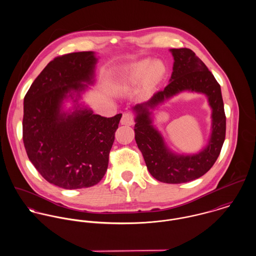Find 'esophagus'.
I'll return each instance as SVG.
<instances>
[{"mask_svg": "<svg viewBox=\"0 0 256 256\" xmlns=\"http://www.w3.org/2000/svg\"><path fill=\"white\" fill-rule=\"evenodd\" d=\"M120 122H121L122 125H128V126L133 125L134 124V116H133V114L130 113V112H124Z\"/></svg>", "mask_w": 256, "mask_h": 256, "instance_id": "34e87169", "label": "esophagus"}]
</instances>
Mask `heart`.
Wrapping results in <instances>:
<instances>
[{
	"label": "heart",
	"mask_w": 256,
	"mask_h": 256,
	"mask_svg": "<svg viewBox=\"0 0 256 256\" xmlns=\"http://www.w3.org/2000/svg\"><path fill=\"white\" fill-rule=\"evenodd\" d=\"M164 66L160 61L142 60L129 66L125 73L118 78V84L126 88L143 86L150 92L164 74Z\"/></svg>",
	"instance_id": "1"
}]
</instances>
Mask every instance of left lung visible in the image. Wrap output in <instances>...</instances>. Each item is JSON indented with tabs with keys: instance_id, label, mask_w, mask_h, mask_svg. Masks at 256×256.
<instances>
[{
	"instance_id": "left-lung-1",
	"label": "left lung",
	"mask_w": 256,
	"mask_h": 256,
	"mask_svg": "<svg viewBox=\"0 0 256 256\" xmlns=\"http://www.w3.org/2000/svg\"><path fill=\"white\" fill-rule=\"evenodd\" d=\"M170 51L174 60L170 84L146 102L136 104L133 111L136 114L135 140L148 170L160 182L176 184L197 180L213 166L226 137V115L220 86L206 65L188 48ZM187 90L208 96L212 110V133L208 144L199 153L180 155L166 146L162 136L153 126L151 110Z\"/></svg>"
}]
</instances>
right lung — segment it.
<instances>
[{
  "label": "right lung",
  "mask_w": 256,
  "mask_h": 256,
  "mask_svg": "<svg viewBox=\"0 0 256 256\" xmlns=\"http://www.w3.org/2000/svg\"><path fill=\"white\" fill-rule=\"evenodd\" d=\"M92 51L63 55L34 80L24 100L22 139L32 164L48 182L64 189L90 187L104 176L122 114H94L78 100L94 82ZM72 100L65 112V100Z\"/></svg>",
  "instance_id": "1"
}]
</instances>
